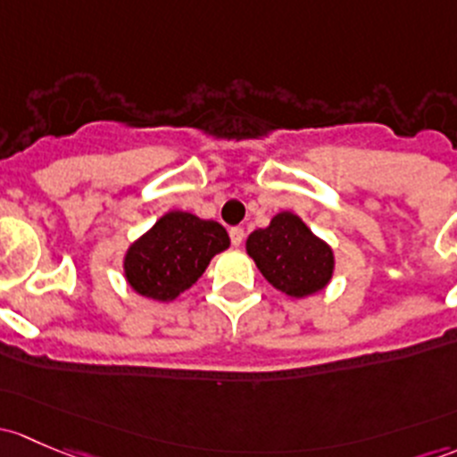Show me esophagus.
<instances>
[{"label":"esophagus","instance_id":"esophagus-1","mask_svg":"<svg viewBox=\"0 0 457 457\" xmlns=\"http://www.w3.org/2000/svg\"><path fill=\"white\" fill-rule=\"evenodd\" d=\"M243 238H245L243 228H229V241H232L234 247H238V245L243 243Z\"/></svg>","mask_w":457,"mask_h":457}]
</instances>
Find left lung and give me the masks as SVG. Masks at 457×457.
Returning <instances> with one entry per match:
<instances>
[{
  "instance_id": "left-lung-1",
  "label": "left lung",
  "mask_w": 457,
  "mask_h": 457,
  "mask_svg": "<svg viewBox=\"0 0 457 457\" xmlns=\"http://www.w3.org/2000/svg\"><path fill=\"white\" fill-rule=\"evenodd\" d=\"M247 253L276 289L304 297L324 289L333 276V252L291 212L273 216L271 225L247 238Z\"/></svg>"
}]
</instances>
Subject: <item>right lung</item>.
<instances>
[{
	"mask_svg": "<svg viewBox=\"0 0 457 457\" xmlns=\"http://www.w3.org/2000/svg\"><path fill=\"white\" fill-rule=\"evenodd\" d=\"M229 247V237L216 220L190 212H168L153 225L124 258L129 285L153 300H175L205 271L214 253Z\"/></svg>",
	"mask_w": 457,
	"mask_h": 457,
	"instance_id": "obj_1",
	"label": "right lung"
}]
</instances>
